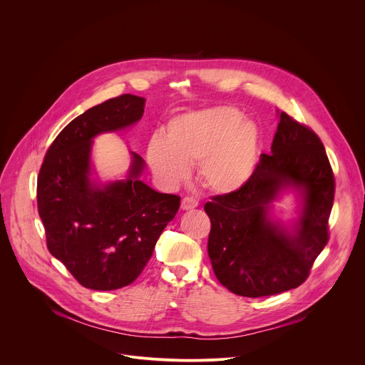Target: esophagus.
Here are the masks:
<instances>
[{"label":"esophagus","mask_w":365,"mask_h":365,"mask_svg":"<svg viewBox=\"0 0 365 365\" xmlns=\"http://www.w3.org/2000/svg\"><path fill=\"white\" fill-rule=\"evenodd\" d=\"M197 206V200L192 196H186L182 199V210L183 211H189V210H193V207Z\"/></svg>","instance_id":"esophagus-1"}]
</instances>
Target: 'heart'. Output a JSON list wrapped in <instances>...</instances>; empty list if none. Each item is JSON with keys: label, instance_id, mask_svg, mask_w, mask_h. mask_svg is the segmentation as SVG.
<instances>
[{"label": "heart", "instance_id": "b5f03b06", "mask_svg": "<svg viewBox=\"0 0 365 365\" xmlns=\"http://www.w3.org/2000/svg\"><path fill=\"white\" fill-rule=\"evenodd\" d=\"M259 154L258 127L234 107H214L178 115L166 137L154 135L147 160L154 175L169 186L190 175L199 163L202 185L215 193H232L252 176Z\"/></svg>", "mask_w": 365, "mask_h": 365}]
</instances>
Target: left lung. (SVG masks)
I'll list each match as a JSON object with an SVG mask.
<instances>
[{
	"instance_id": "8db88e82",
	"label": "left lung",
	"mask_w": 365,
	"mask_h": 365,
	"mask_svg": "<svg viewBox=\"0 0 365 365\" xmlns=\"http://www.w3.org/2000/svg\"><path fill=\"white\" fill-rule=\"evenodd\" d=\"M302 196L294 231L268 220L278 192ZM335 178L321 138L286 113L250 180L237 192L212 196L203 210L211 220L207 254L220 283L244 297L277 294L300 286L329 240Z\"/></svg>"
}]
</instances>
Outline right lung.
<instances>
[{
    "label": "right lung",
    "instance_id": "1",
    "mask_svg": "<svg viewBox=\"0 0 365 365\" xmlns=\"http://www.w3.org/2000/svg\"><path fill=\"white\" fill-rule=\"evenodd\" d=\"M144 102L124 93L76 117L50 144L37 178L47 248L92 290L131 284L180 206V196L138 180L144 160L135 153L125 180L99 186L89 179L92 138L137 123Z\"/></svg>",
    "mask_w": 365,
    "mask_h": 365
}]
</instances>
